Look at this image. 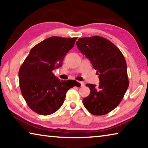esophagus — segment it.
<instances>
[{
  "label": "esophagus",
  "instance_id": "esophagus-1",
  "mask_svg": "<svg viewBox=\"0 0 148 148\" xmlns=\"http://www.w3.org/2000/svg\"><path fill=\"white\" fill-rule=\"evenodd\" d=\"M79 83L81 84V87H83V86H85V84L84 83V82H79Z\"/></svg>",
  "mask_w": 148,
  "mask_h": 148
}]
</instances>
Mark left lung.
Returning <instances> with one entry per match:
<instances>
[{"mask_svg": "<svg viewBox=\"0 0 148 148\" xmlns=\"http://www.w3.org/2000/svg\"><path fill=\"white\" fill-rule=\"evenodd\" d=\"M76 45L97 70L100 80L98 87L86 84L91 91L82 102L95 116L109 113L119 104L129 87L123 55L112 42L99 36L79 38Z\"/></svg>", "mask_w": 148, "mask_h": 148, "instance_id": "8db88e82", "label": "left lung"}]
</instances>
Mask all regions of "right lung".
Here are the masks:
<instances>
[{
	"instance_id": "obj_1",
	"label": "right lung",
	"mask_w": 148,
	"mask_h": 148,
	"mask_svg": "<svg viewBox=\"0 0 148 148\" xmlns=\"http://www.w3.org/2000/svg\"><path fill=\"white\" fill-rule=\"evenodd\" d=\"M76 39L59 36L45 39L32 47L20 67L21 94L36 113L42 116L55 113L63 104L67 91L74 86L69 84V80L57 78L52 71L62 66Z\"/></svg>"
}]
</instances>
